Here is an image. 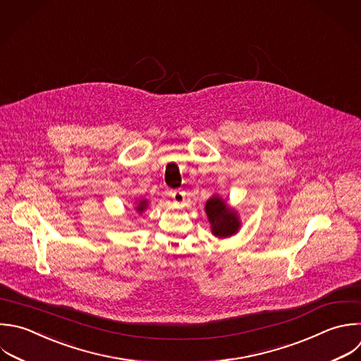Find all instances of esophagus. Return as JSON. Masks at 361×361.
Segmentation results:
<instances>
[{
    "instance_id": "esophagus-1",
    "label": "esophagus",
    "mask_w": 361,
    "mask_h": 361,
    "mask_svg": "<svg viewBox=\"0 0 361 361\" xmlns=\"http://www.w3.org/2000/svg\"><path fill=\"white\" fill-rule=\"evenodd\" d=\"M175 203H183L185 202V192L183 190H173L171 193Z\"/></svg>"
}]
</instances>
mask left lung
<instances>
[{"mask_svg": "<svg viewBox=\"0 0 361 361\" xmlns=\"http://www.w3.org/2000/svg\"><path fill=\"white\" fill-rule=\"evenodd\" d=\"M204 212L210 223V230L217 238H227L240 231L241 220L234 207L223 197L213 195L204 204Z\"/></svg>", "mask_w": 361, "mask_h": 361, "instance_id": "obj_1", "label": "left lung"}]
</instances>
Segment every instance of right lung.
Returning <instances> with one entry per match:
<instances>
[{"instance_id":"right-lung-1","label":"right lung","mask_w":361,"mask_h":361,"mask_svg":"<svg viewBox=\"0 0 361 361\" xmlns=\"http://www.w3.org/2000/svg\"><path fill=\"white\" fill-rule=\"evenodd\" d=\"M147 209H148V200L147 199H141L138 203L135 202V212L137 213L142 214L144 210H147Z\"/></svg>"}]
</instances>
